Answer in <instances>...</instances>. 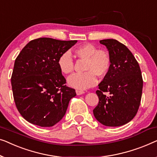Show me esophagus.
Returning <instances> with one entry per match:
<instances>
[{
  "label": "esophagus",
  "instance_id": "34e87169",
  "mask_svg": "<svg viewBox=\"0 0 157 157\" xmlns=\"http://www.w3.org/2000/svg\"><path fill=\"white\" fill-rule=\"evenodd\" d=\"M84 92L82 91V90H76V94H78V95H81V94H82Z\"/></svg>",
  "mask_w": 157,
  "mask_h": 157
}]
</instances>
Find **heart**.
Wrapping results in <instances>:
<instances>
[{"mask_svg": "<svg viewBox=\"0 0 157 157\" xmlns=\"http://www.w3.org/2000/svg\"><path fill=\"white\" fill-rule=\"evenodd\" d=\"M79 59H85L83 73H75L67 78V84L78 90H86L93 87L97 82L96 76L103 78L111 67V57L107 51L98 50L96 46L85 43L75 50ZM59 69L64 74L73 71L74 62L69 52H64L57 59Z\"/></svg>", "mask_w": 157, "mask_h": 157, "instance_id": "obj_1", "label": "heart"}]
</instances>
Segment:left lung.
Returning a JSON list of instances; mask_svg holds the SVG:
<instances>
[{
  "label": "left lung",
  "mask_w": 157,
  "mask_h": 157,
  "mask_svg": "<svg viewBox=\"0 0 157 157\" xmlns=\"http://www.w3.org/2000/svg\"><path fill=\"white\" fill-rule=\"evenodd\" d=\"M100 43L109 51L111 67L98 85L99 103L93 114L101 124L119 127L130 122L138 111L143 87L142 72L135 57L124 44L114 39Z\"/></svg>",
  "instance_id": "8db88e82"
}]
</instances>
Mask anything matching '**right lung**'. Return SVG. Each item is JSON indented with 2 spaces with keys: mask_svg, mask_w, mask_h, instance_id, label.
<instances>
[{
  "mask_svg": "<svg viewBox=\"0 0 157 157\" xmlns=\"http://www.w3.org/2000/svg\"><path fill=\"white\" fill-rule=\"evenodd\" d=\"M77 40L40 37L30 41L15 60L11 77L13 98L22 117L42 127L60 121L75 90L65 85L57 59Z\"/></svg>",
  "mask_w": 157,
  "mask_h": 157,
  "instance_id": "obj_1",
  "label": "right lung"
}]
</instances>
